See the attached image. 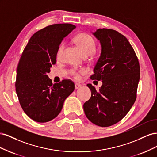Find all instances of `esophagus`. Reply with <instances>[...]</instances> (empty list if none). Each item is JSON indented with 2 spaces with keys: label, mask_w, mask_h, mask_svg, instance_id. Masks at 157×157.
Returning a JSON list of instances; mask_svg holds the SVG:
<instances>
[{
  "label": "esophagus",
  "mask_w": 157,
  "mask_h": 157,
  "mask_svg": "<svg viewBox=\"0 0 157 157\" xmlns=\"http://www.w3.org/2000/svg\"><path fill=\"white\" fill-rule=\"evenodd\" d=\"M75 89H78L79 88L81 87V84H78V83H76L75 84Z\"/></svg>",
  "instance_id": "esophagus-1"
}]
</instances>
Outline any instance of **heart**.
Masks as SVG:
<instances>
[{"mask_svg":"<svg viewBox=\"0 0 157 157\" xmlns=\"http://www.w3.org/2000/svg\"><path fill=\"white\" fill-rule=\"evenodd\" d=\"M73 40L76 45L82 51L83 55L85 57L90 56L96 50V42H95V40L93 39L92 36H90L87 33H79V34L77 35L73 38ZM63 49L64 44H60L56 52L57 59H61V56H62ZM85 73H86V71L84 69H81L78 71L76 70H72V71H71V74L73 75L74 78L76 79H78L80 78V73L84 74Z\"/></svg>","mask_w":157,"mask_h":157,"instance_id":"1","label":"heart"}]
</instances>
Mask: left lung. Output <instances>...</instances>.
Wrapping results in <instances>:
<instances>
[{"instance_id": "left-lung-1", "label": "left lung", "mask_w": 157, "mask_h": 157, "mask_svg": "<svg viewBox=\"0 0 157 157\" xmlns=\"http://www.w3.org/2000/svg\"><path fill=\"white\" fill-rule=\"evenodd\" d=\"M93 34L100 41L101 53L90 78L102 80L103 84L98 91L87 84L92 95L83 108L89 121L108 127L121 121L134 105L140 67L134 48L124 35L105 28Z\"/></svg>"}]
</instances>
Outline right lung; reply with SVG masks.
<instances>
[{"mask_svg":"<svg viewBox=\"0 0 157 157\" xmlns=\"http://www.w3.org/2000/svg\"><path fill=\"white\" fill-rule=\"evenodd\" d=\"M75 25L59 23L33 35L23 50L17 67L16 91L21 108L32 120L46 122L62 109L64 101L75 90L71 80L52 84L47 73L56 63V52L63 38Z\"/></svg>","mask_w":157,"mask_h":157,"instance_id":"1","label":"right lung"}]
</instances>
